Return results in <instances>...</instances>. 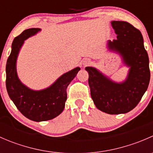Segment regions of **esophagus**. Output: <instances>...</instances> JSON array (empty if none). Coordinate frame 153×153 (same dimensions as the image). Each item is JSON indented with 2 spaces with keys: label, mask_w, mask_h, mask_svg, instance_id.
<instances>
[{
  "label": "esophagus",
  "mask_w": 153,
  "mask_h": 153,
  "mask_svg": "<svg viewBox=\"0 0 153 153\" xmlns=\"http://www.w3.org/2000/svg\"><path fill=\"white\" fill-rule=\"evenodd\" d=\"M89 64V61H88V60H86V61H84V65H86V64Z\"/></svg>",
  "instance_id": "1"
}]
</instances>
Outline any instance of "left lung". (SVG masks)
Masks as SVG:
<instances>
[{
	"label": "left lung",
	"instance_id": "8db88e82",
	"mask_svg": "<svg viewBox=\"0 0 153 153\" xmlns=\"http://www.w3.org/2000/svg\"><path fill=\"white\" fill-rule=\"evenodd\" d=\"M117 39L108 41L110 50L118 52L129 67L124 82L116 83L95 68L87 67L90 93L98 109L110 115L126 113L135 107L145 93L150 80L149 57L141 32L126 21L111 22Z\"/></svg>",
	"mask_w": 153,
	"mask_h": 153
}]
</instances>
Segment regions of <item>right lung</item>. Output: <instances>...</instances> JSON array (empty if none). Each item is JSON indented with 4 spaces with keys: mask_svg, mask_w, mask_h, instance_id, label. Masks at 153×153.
<instances>
[{
    "mask_svg": "<svg viewBox=\"0 0 153 153\" xmlns=\"http://www.w3.org/2000/svg\"><path fill=\"white\" fill-rule=\"evenodd\" d=\"M39 31L38 28L26 29L15 38L6 66V86L9 96L26 118L37 122L52 119L63 112L67 98V86L81 69L76 67L64 73L53 84L42 90H32L23 84L16 72L18 52L24 41Z\"/></svg>",
    "mask_w": 153,
    "mask_h": 153,
    "instance_id": "obj_1",
    "label": "right lung"
}]
</instances>
